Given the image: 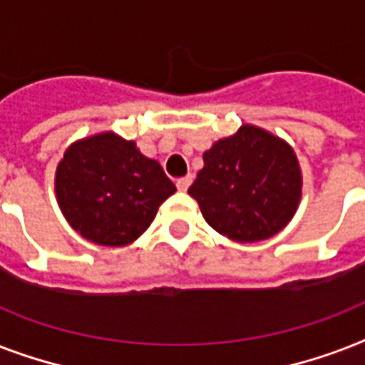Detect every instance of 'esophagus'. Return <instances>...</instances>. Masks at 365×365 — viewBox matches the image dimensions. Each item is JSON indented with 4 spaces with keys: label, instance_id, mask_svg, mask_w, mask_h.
<instances>
[{
    "label": "esophagus",
    "instance_id": "34e87169",
    "mask_svg": "<svg viewBox=\"0 0 365 365\" xmlns=\"http://www.w3.org/2000/svg\"><path fill=\"white\" fill-rule=\"evenodd\" d=\"M191 182H193V178H191V176L180 178V180L176 182V187L180 189V191H187V187L191 185Z\"/></svg>",
    "mask_w": 365,
    "mask_h": 365
}]
</instances>
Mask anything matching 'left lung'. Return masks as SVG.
I'll list each match as a JSON object with an SVG mask.
<instances>
[{"instance_id":"8db88e82","label":"left lung","mask_w":365,"mask_h":365,"mask_svg":"<svg viewBox=\"0 0 365 365\" xmlns=\"http://www.w3.org/2000/svg\"><path fill=\"white\" fill-rule=\"evenodd\" d=\"M205 168L187 193L206 223L237 242L277 235L301 199V168L294 149L271 132L242 125L205 155Z\"/></svg>"}]
</instances>
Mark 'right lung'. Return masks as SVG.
<instances>
[{
  "label": "right lung",
  "mask_w": 365,
  "mask_h": 365,
  "mask_svg": "<svg viewBox=\"0 0 365 365\" xmlns=\"http://www.w3.org/2000/svg\"><path fill=\"white\" fill-rule=\"evenodd\" d=\"M54 189L60 210L83 239L126 246L149 227L176 185L136 143L102 132L66 149Z\"/></svg>",
  "instance_id": "1"
}]
</instances>
